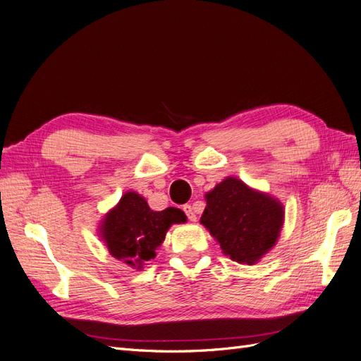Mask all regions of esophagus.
Instances as JSON below:
<instances>
[{
	"mask_svg": "<svg viewBox=\"0 0 361 361\" xmlns=\"http://www.w3.org/2000/svg\"><path fill=\"white\" fill-rule=\"evenodd\" d=\"M183 211H185V214H187L190 221H195V214L192 211V206L191 204H185L183 206Z\"/></svg>",
	"mask_w": 361,
	"mask_h": 361,
	"instance_id": "34e87169",
	"label": "esophagus"
}]
</instances>
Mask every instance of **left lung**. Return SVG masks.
Segmentation results:
<instances>
[{"label":"left lung","mask_w":361,"mask_h":361,"mask_svg":"<svg viewBox=\"0 0 361 361\" xmlns=\"http://www.w3.org/2000/svg\"><path fill=\"white\" fill-rule=\"evenodd\" d=\"M204 200L200 223L227 257L255 265L277 244L285 207L271 194L227 176L204 194Z\"/></svg>","instance_id":"obj_1"}]
</instances>
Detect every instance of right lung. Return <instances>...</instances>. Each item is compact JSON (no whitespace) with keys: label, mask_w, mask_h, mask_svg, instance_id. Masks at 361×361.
Returning a JSON list of instances; mask_svg holds the SVG:
<instances>
[{"label":"right lung","mask_w":361,"mask_h":361,"mask_svg":"<svg viewBox=\"0 0 361 361\" xmlns=\"http://www.w3.org/2000/svg\"><path fill=\"white\" fill-rule=\"evenodd\" d=\"M182 223H187V215L178 207L154 211L143 195L126 191L104 215L97 232L113 257L140 271L155 259L169 228Z\"/></svg>","instance_id":"1"}]
</instances>
